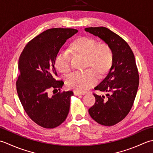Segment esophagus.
<instances>
[{
    "instance_id": "1",
    "label": "esophagus",
    "mask_w": 153,
    "mask_h": 153,
    "mask_svg": "<svg viewBox=\"0 0 153 153\" xmlns=\"http://www.w3.org/2000/svg\"><path fill=\"white\" fill-rule=\"evenodd\" d=\"M74 94L75 96H80V95H83V93H80L77 91H74Z\"/></svg>"
}]
</instances>
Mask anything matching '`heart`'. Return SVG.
<instances>
[{
    "instance_id": "heart-1",
    "label": "heart",
    "mask_w": 153,
    "mask_h": 153,
    "mask_svg": "<svg viewBox=\"0 0 153 153\" xmlns=\"http://www.w3.org/2000/svg\"><path fill=\"white\" fill-rule=\"evenodd\" d=\"M68 51L73 56H84V68H88L82 72L71 74L67 80L69 88L79 92H85L94 86L99 78H104L110 72L113 65L114 55L108 43H97L92 37L80 36L70 43ZM55 67L59 73L67 75L71 71L68 56L58 54L55 59Z\"/></svg>"
}]
</instances>
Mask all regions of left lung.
Segmentation results:
<instances>
[{"label": "left lung", "instance_id": "1", "mask_svg": "<svg viewBox=\"0 0 153 153\" xmlns=\"http://www.w3.org/2000/svg\"><path fill=\"white\" fill-rule=\"evenodd\" d=\"M86 32L98 36L111 47L113 65L107 76L94 89L106 92L94 94L95 104L88 110L96 122L111 126L123 120L131 109L137 92L139 76L133 53L127 43L105 27H90Z\"/></svg>", "mask_w": 153, "mask_h": 153}]
</instances>
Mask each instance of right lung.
Instances as JSON below:
<instances>
[{
    "mask_svg": "<svg viewBox=\"0 0 153 153\" xmlns=\"http://www.w3.org/2000/svg\"><path fill=\"white\" fill-rule=\"evenodd\" d=\"M77 32L72 28L47 30L27 43L20 56L18 97L30 119L44 128L60 126L69 111L73 92L60 91L64 82L55 79L54 61L67 39ZM49 89L59 92L51 97Z\"/></svg>",
    "mask_w": 153,
    "mask_h": 153,
    "instance_id": "right-lung-1",
    "label": "right lung"
}]
</instances>
